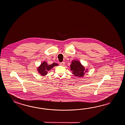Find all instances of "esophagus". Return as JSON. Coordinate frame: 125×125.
Returning a JSON list of instances; mask_svg holds the SVG:
<instances>
[{"mask_svg":"<svg viewBox=\"0 0 125 125\" xmlns=\"http://www.w3.org/2000/svg\"><path fill=\"white\" fill-rule=\"evenodd\" d=\"M60 65H61V66H64V65H65V62H60Z\"/></svg>","mask_w":125,"mask_h":125,"instance_id":"esophagus-1","label":"esophagus"}]
</instances>
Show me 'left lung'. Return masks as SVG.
I'll return each instance as SVG.
<instances>
[{"instance_id":"left-lung-1","label":"left lung","mask_w":125,"mask_h":125,"mask_svg":"<svg viewBox=\"0 0 125 125\" xmlns=\"http://www.w3.org/2000/svg\"><path fill=\"white\" fill-rule=\"evenodd\" d=\"M70 67L73 74L77 77H83L85 74V72L88 71L87 69L85 70L84 67L80 62L77 60H73L70 65Z\"/></svg>"}]
</instances>
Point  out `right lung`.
Returning <instances> with one entry per match:
<instances>
[{
    "instance_id": "1",
    "label": "right lung",
    "mask_w": 125,
    "mask_h": 125,
    "mask_svg": "<svg viewBox=\"0 0 125 125\" xmlns=\"http://www.w3.org/2000/svg\"><path fill=\"white\" fill-rule=\"evenodd\" d=\"M58 65V64L56 63H53L49 65L46 62H43L41 64L40 66L37 67V71L42 76H45L47 74L48 71L51 70L54 66Z\"/></svg>"
}]
</instances>
